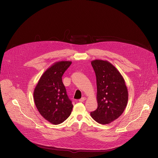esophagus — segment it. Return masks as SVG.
Listing matches in <instances>:
<instances>
[{"label":"esophagus","mask_w":158,"mask_h":158,"mask_svg":"<svg viewBox=\"0 0 158 158\" xmlns=\"http://www.w3.org/2000/svg\"><path fill=\"white\" fill-rule=\"evenodd\" d=\"M86 99V98H85V97H83V98H81L80 99H79V102H84V101H85Z\"/></svg>","instance_id":"1"}]
</instances>
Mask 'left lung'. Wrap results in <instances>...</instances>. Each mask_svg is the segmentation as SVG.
<instances>
[{
  "label": "left lung",
  "mask_w": 158,
  "mask_h": 158,
  "mask_svg": "<svg viewBox=\"0 0 158 158\" xmlns=\"http://www.w3.org/2000/svg\"><path fill=\"white\" fill-rule=\"evenodd\" d=\"M91 65L96 76L98 108L91 112L98 123L108 124L118 118L128 101L125 81L118 69L107 60L96 59Z\"/></svg>",
  "instance_id": "1"
}]
</instances>
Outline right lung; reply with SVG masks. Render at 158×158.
Here are the masks:
<instances>
[{
	"instance_id": "1",
	"label": "right lung",
	"mask_w": 158,
	"mask_h": 158,
	"mask_svg": "<svg viewBox=\"0 0 158 158\" xmlns=\"http://www.w3.org/2000/svg\"><path fill=\"white\" fill-rule=\"evenodd\" d=\"M71 61L54 63L41 76L34 91V100L40 114L53 124L63 123L70 115L73 105L62 81Z\"/></svg>"
}]
</instances>
